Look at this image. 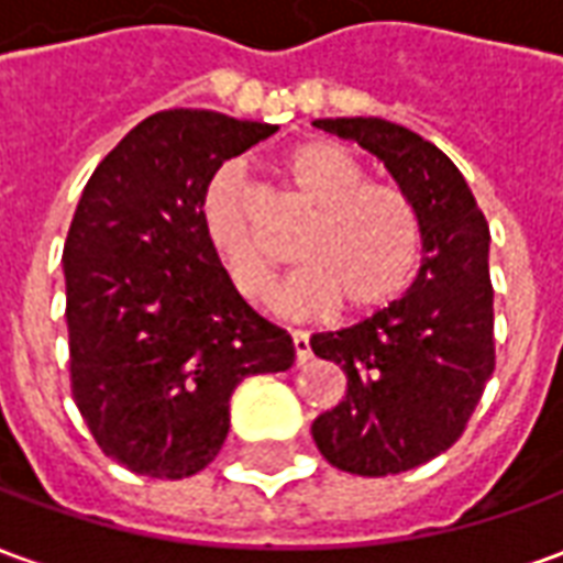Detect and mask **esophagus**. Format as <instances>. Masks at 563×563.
I'll list each match as a JSON object with an SVG mask.
<instances>
[{"instance_id":"1","label":"esophagus","mask_w":563,"mask_h":563,"mask_svg":"<svg viewBox=\"0 0 563 563\" xmlns=\"http://www.w3.org/2000/svg\"><path fill=\"white\" fill-rule=\"evenodd\" d=\"M292 343H295V358H298V365H305L310 362V334L307 331H292Z\"/></svg>"}]
</instances>
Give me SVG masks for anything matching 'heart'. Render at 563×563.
<instances>
[{"label": "heart", "mask_w": 563, "mask_h": 563, "mask_svg": "<svg viewBox=\"0 0 563 563\" xmlns=\"http://www.w3.org/2000/svg\"><path fill=\"white\" fill-rule=\"evenodd\" d=\"M283 172L317 208L301 234L298 256L307 265L283 289L280 307L292 313H325L343 301L365 317L389 307L410 286L422 253V222L410 196L391 184L367 180L350 150L334 141H305L286 153ZM201 234L234 289L265 301L277 265L265 256L250 220V196L238 168L210 177L201 196Z\"/></svg>", "instance_id": "1"}]
</instances>
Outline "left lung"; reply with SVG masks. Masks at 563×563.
Segmentation results:
<instances>
[{"instance_id": "8db88e82", "label": "left lung", "mask_w": 563, "mask_h": 563, "mask_svg": "<svg viewBox=\"0 0 563 563\" xmlns=\"http://www.w3.org/2000/svg\"><path fill=\"white\" fill-rule=\"evenodd\" d=\"M313 126L355 141L389 168L419 210L422 268L374 317L310 338V350L346 374V398L310 431L338 471H413L464 434L495 374L488 222L455 162L410 129L379 117Z\"/></svg>"}]
</instances>
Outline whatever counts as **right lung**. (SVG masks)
Instances as JSON below:
<instances>
[{"label": "right lung", "mask_w": 563, "mask_h": 563, "mask_svg": "<svg viewBox=\"0 0 563 563\" xmlns=\"http://www.w3.org/2000/svg\"><path fill=\"white\" fill-rule=\"evenodd\" d=\"M274 132L162 111L84 186L63 250L71 395L99 449L139 476L205 471L225 443L238 383L295 362L292 338L238 295L198 217L222 162Z\"/></svg>", "instance_id": "right-lung-1"}]
</instances>
